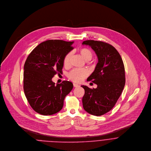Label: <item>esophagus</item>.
I'll return each instance as SVG.
<instances>
[{
  "label": "esophagus",
  "mask_w": 151,
  "mask_h": 151,
  "mask_svg": "<svg viewBox=\"0 0 151 151\" xmlns=\"http://www.w3.org/2000/svg\"><path fill=\"white\" fill-rule=\"evenodd\" d=\"M73 86H74V87H79L80 86V85L79 84H76V83H73Z\"/></svg>",
  "instance_id": "34e87169"
}]
</instances>
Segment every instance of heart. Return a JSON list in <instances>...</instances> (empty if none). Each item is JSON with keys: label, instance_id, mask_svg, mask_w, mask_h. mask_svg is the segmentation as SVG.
<instances>
[{"label": "heart", "instance_id": "1", "mask_svg": "<svg viewBox=\"0 0 151 151\" xmlns=\"http://www.w3.org/2000/svg\"><path fill=\"white\" fill-rule=\"evenodd\" d=\"M80 53L82 57L87 61L90 60L93 57V53L91 51L88 49L84 48L81 49ZM71 57V52L67 53L64 58L63 64L67 67L70 65V58ZM88 75V71L84 68H74L68 74V77L71 81L76 83L81 82Z\"/></svg>", "mask_w": 151, "mask_h": 151}]
</instances>
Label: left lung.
Instances as JSON below:
<instances>
[{"label":"left lung","instance_id":"8db88e82","mask_svg":"<svg viewBox=\"0 0 151 151\" xmlns=\"http://www.w3.org/2000/svg\"><path fill=\"white\" fill-rule=\"evenodd\" d=\"M83 45L88 46L95 51L98 63L88 77L97 85L91 89L86 86L83 105L88 113L100 116L109 112L119 98L125 84V68L122 58L112 46L100 41L86 40Z\"/></svg>","mask_w":151,"mask_h":151}]
</instances>
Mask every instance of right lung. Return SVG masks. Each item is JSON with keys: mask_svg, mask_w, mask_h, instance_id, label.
<instances>
[{"mask_svg": "<svg viewBox=\"0 0 151 151\" xmlns=\"http://www.w3.org/2000/svg\"><path fill=\"white\" fill-rule=\"evenodd\" d=\"M73 43L61 40L45 41L30 52L25 61L24 94L32 108L40 114L50 115L59 112L73 88L70 81L55 84L52 81L54 75L61 74L64 58L73 50Z\"/></svg>", "mask_w": 151, "mask_h": 151, "instance_id": "1", "label": "right lung"}]
</instances>
